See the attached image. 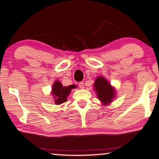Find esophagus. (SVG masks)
<instances>
[{
  "label": "esophagus",
  "instance_id": "1",
  "mask_svg": "<svg viewBox=\"0 0 159 159\" xmlns=\"http://www.w3.org/2000/svg\"><path fill=\"white\" fill-rule=\"evenodd\" d=\"M79 85L80 88H81V89H83V88H84V83H83V82H80Z\"/></svg>",
  "mask_w": 159,
  "mask_h": 159
}]
</instances>
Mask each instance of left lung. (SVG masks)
<instances>
[{"instance_id": "left-lung-1", "label": "left lung", "mask_w": 159, "mask_h": 159, "mask_svg": "<svg viewBox=\"0 0 159 159\" xmlns=\"http://www.w3.org/2000/svg\"><path fill=\"white\" fill-rule=\"evenodd\" d=\"M94 89L96 91L98 98L104 105L109 104L115 98L114 88L112 87L105 78L98 76L94 83Z\"/></svg>"}]
</instances>
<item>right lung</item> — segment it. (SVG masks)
I'll list each match as a JSON object with an SVG mask.
<instances>
[{"instance_id": "1", "label": "right lung", "mask_w": 159, "mask_h": 159, "mask_svg": "<svg viewBox=\"0 0 159 159\" xmlns=\"http://www.w3.org/2000/svg\"><path fill=\"white\" fill-rule=\"evenodd\" d=\"M75 85L63 86L59 80H55L52 88V95L54 98L55 104H60L66 102L67 97L73 88H76Z\"/></svg>"}]
</instances>
